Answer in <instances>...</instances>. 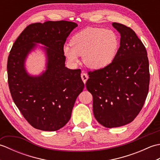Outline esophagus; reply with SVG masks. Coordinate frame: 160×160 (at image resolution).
I'll use <instances>...</instances> for the list:
<instances>
[{"label":"esophagus","instance_id":"1","mask_svg":"<svg viewBox=\"0 0 160 160\" xmlns=\"http://www.w3.org/2000/svg\"><path fill=\"white\" fill-rule=\"evenodd\" d=\"M81 78H82V80L84 82V83L85 84L87 80H88V78H89V76H88V75L85 73H82V74H81Z\"/></svg>","mask_w":160,"mask_h":160}]
</instances>
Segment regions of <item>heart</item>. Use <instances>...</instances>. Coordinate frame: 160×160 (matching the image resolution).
<instances>
[{
  "label": "heart",
  "mask_w": 160,
  "mask_h": 160,
  "mask_svg": "<svg viewBox=\"0 0 160 160\" xmlns=\"http://www.w3.org/2000/svg\"><path fill=\"white\" fill-rule=\"evenodd\" d=\"M120 40L116 33L100 28H88L76 33L71 45L63 47V53L71 65L79 62L80 56L83 62L92 69L107 68L116 58Z\"/></svg>",
  "instance_id": "1"
}]
</instances>
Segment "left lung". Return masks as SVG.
Returning a JSON list of instances; mask_svg holds the SVG:
<instances>
[{
	"label": "left lung",
	"mask_w": 160,
	"mask_h": 160,
	"mask_svg": "<svg viewBox=\"0 0 160 160\" xmlns=\"http://www.w3.org/2000/svg\"><path fill=\"white\" fill-rule=\"evenodd\" d=\"M112 25L120 33V48L111 64L89 71L86 87L93 96L96 120L107 128L130 123L147 97L150 73L147 49L133 30L120 23Z\"/></svg>",
	"instance_id": "obj_1"
}]
</instances>
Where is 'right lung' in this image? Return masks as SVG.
I'll return each mask as SVG.
<instances>
[{
    "mask_svg": "<svg viewBox=\"0 0 160 160\" xmlns=\"http://www.w3.org/2000/svg\"><path fill=\"white\" fill-rule=\"evenodd\" d=\"M78 26L60 20L28 25L13 43L8 60V76L12 99L25 120L33 128L55 131L71 118L77 97L84 84L80 69L65 67L63 47L67 38ZM36 43L45 45L46 70L32 77L25 69L28 54Z\"/></svg>",
    "mask_w": 160,
    "mask_h": 160,
    "instance_id": "right-lung-1",
    "label": "right lung"
}]
</instances>
